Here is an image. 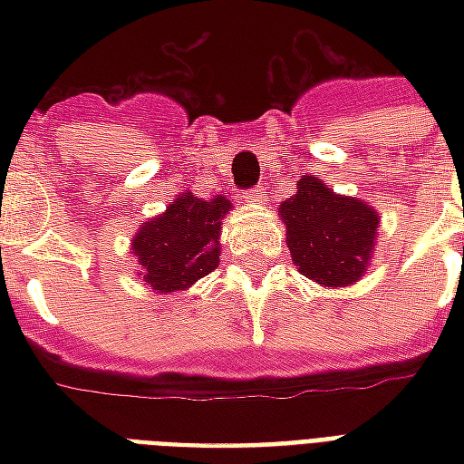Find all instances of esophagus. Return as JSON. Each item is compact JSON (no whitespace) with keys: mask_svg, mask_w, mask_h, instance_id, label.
I'll return each mask as SVG.
<instances>
[{"mask_svg":"<svg viewBox=\"0 0 464 464\" xmlns=\"http://www.w3.org/2000/svg\"><path fill=\"white\" fill-rule=\"evenodd\" d=\"M246 203H251V206H261L263 201H266V188L263 186H258V188H251V191H246Z\"/></svg>","mask_w":464,"mask_h":464,"instance_id":"esophagus-1","label":"esophagus"}]
</instances>
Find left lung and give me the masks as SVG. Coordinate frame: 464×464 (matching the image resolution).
<instances>
[{
    "mask_svg": "<svg viewBox=\"0 0 464 464\" xmlns=\"http://www.w3.org/2000/svg\"><path fill=\"white\" fill-rule=\"evenodd\" d=\"M278 216L285 223L293 263L305 278L343 288L368 271L380 218L365 201L333 193L315 176H303Z\"/></svg>",
    "mask_w": 464,
    "mask_h": 464,
    "instance_id": "1",
    "label": "left lung"
}]
</instances>
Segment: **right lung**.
<instances>
[{
  "label": "right lung",
  "mask_w": 464,
  "mask_h": 464,
  "mask_svg": "<svg viewBox=\"0 0 464 464\" xmlns=\"http://www.w3.org/2000/svg\"><path fill=\"white\" fill-rule=\"evenodd\" d=\"M231 211L226 196L203 201L181 193L161 216H153L133 236L131 253L139 258L146 285L156 293L191 288L218 266L223 216Z\"/></svg>",
  "instance_id": "right-lung-1"
}]
</instances>
